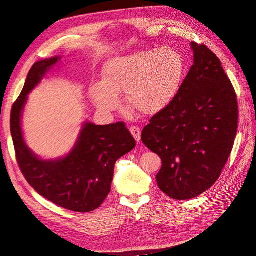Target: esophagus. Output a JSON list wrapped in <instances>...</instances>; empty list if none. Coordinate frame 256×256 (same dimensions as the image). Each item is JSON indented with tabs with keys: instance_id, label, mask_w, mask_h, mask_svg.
Wrapping results in <instances>:
<instances>
[{
	"instance_id": "1",
	"label": "esophagus",
	"mask_w": 256,
	"mask_h": 256,
	"mask_svg": "<svg viewBox=\"0 0 256 256\" xmlns=\"http://www.w3.org/2000/svg\"><path fill=\"white\" fill-rule=\"evenodd\" d=\"M129 130H130L131 134H132L134 138H136V141L140 142V140H141V130H140V128L136 127V126H131Z\"/></svg>"
}]
</instances>
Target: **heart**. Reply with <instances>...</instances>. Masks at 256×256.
Instances as JSON below:
<instances>
[{
    "label": "heart",
    "mask_w": 256,
    "mask_h": 256,
    "mask_svg": "<svg viewBox=\"0 0 256 256\" xmlns=\"http://www.w3.org/2000/svg\"><path fill=\"white\" fill-rule=\"evenodd\" d=\"M184 72V58L176 50L164 47L116 56L102 68V80L90 86V97L99 110L120 108L125 92L128 106L144 115H154L173 102Z\"/></svg>",
    "instance_id": "1"
}]
</instances>
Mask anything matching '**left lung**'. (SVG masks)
<instances>
[{
	"mask_svg": "<svg viewBox=\"0 0 256 256\" xmlns=\"http://www.w3.org/2000/svg\"><path fill=\"white\" fill-rule=\"evenodd\" d=\"M191 47L194 63L177 95L141 134L162 160L158 187L180 200L198 196L218 180L238 126L237 96L220 60L205 44Z\"/></svg>",
	"mask_w": 256,
	"mask_h": 256,
	"instance_id": "8db88e82",
	"label": "left lung"
}]
</instances>
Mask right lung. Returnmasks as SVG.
Masks as SVG:
<instances>
[{
    "mask_svg": "<svg viewBox=\"0 0 256 256\" xmlns=\"http://www.w3.org/2000/svg\"><path fill=\"white\" fill-rule=\"evenodd\" d=\"M60 60H42L30 69L20 96L10 113V132L19 168L26 182L50 202L76 212L97 209L111 191L114 166L136 147V140L118 122L106 126L85 122L72 150L66 157L42 160L23 140L21 114L28 94Z\"/></svg>",
    "mask_w": 256,
    "mask_h": 256,
    "instance_id": "right-lung-1",
    "label": "right lung"
}]
</instances>
